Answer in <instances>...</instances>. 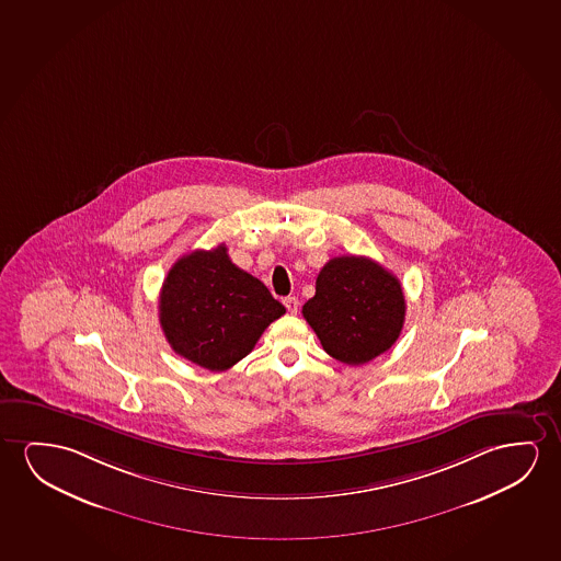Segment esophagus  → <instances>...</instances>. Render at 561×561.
Returning a JSON list of instances; mask_svg holds the SVG:
<instances>
[{
  "label": "esophagus",
  "instance_id": "1",
  "mask_svg": "<svg viewBox=\"0 0 561 561\" xmlns=\"http://www.w3.org/2000/svg\"><path fill=\"white\" fill-rule=\"evenodd\" d=\"M284 305L287 312L297 314V310H299V299H297V297H285Z\"/></svg>",
  "mask_w": 561,
  "mask_h": 561
}]
</instances>
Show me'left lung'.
<instances>
[{"instance_id": "obj_1", "label": "left lung", "mask_w": 561, "mask_h": 561, "mask_svg": "<svg viewBox=\"0 0 561 561\" xmlns=\"http://www.w3.org/2000/svg\"><path fill=\"white\" fill-rule=\"evenodd\" d=\"M398 277L366 256H335L317 277L302 317L330 357L365 365L398 342L405 322Z\"/></svg>"}]
</instances>
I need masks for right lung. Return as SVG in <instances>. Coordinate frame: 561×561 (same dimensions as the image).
Returning a JSON list of instances; mask_svg holds the SVG:
<instances>
[{"instance_id": "1", "label": "right lung", "mask_w": 561, "mask_h": 561, "mask_svg": "<svg viewBox=\"0 0 561 561\" xmlns=\"http://www.w3.org/2000/svg\"><path fill=\"white\" fill-rule=\"evenodd\" d=\"M284 314L268 287L229 260L224 243L181 256L160 293V324L171 350L211 373L247 357Z\"/></svg>"}]
</instances>
